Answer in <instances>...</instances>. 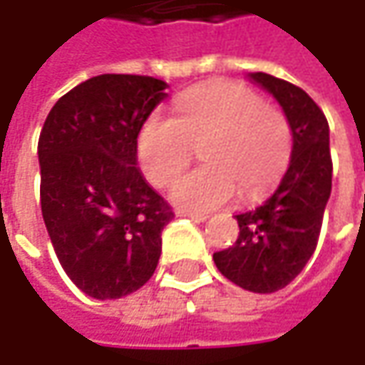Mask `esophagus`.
<instances>
[{"instance_id":"1","label":"esophagus","mask_w":365,"mask_h":365,"mask_svg":"<svg viewBox=\"0 0 365 365\" xmlns=\"http://www.w3.org/2000/svg\"><path fill=\"white\" fill-rule=\"evenodd\" d=\"M176 215L178 217H190L192 221H205L207 219L205 213H195V211H189V209H176Z\"/></svg>"}]
</instances>
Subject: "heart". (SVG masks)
Masks as SVG:
<instances>
[{
	"instance_id": "1",
	"label": "heart",
	"mask_w": 365,
	"mask_h": 365,
	"mask_svg": "<svg viewBox=\"0 0 365 365\" xmlns=\"http://www.w3.org/2000/svg\"><path fill=\"white\" fill-rule=\"evenodd\" d=\"M199 148L201 168L180 176L170 199L180 209L213 211L237 195L256 199L287 170L292 133L287 118L242 83H215L185 91L175 115L152 113L135 138L140 170L166 187Z\"/></svg>"
}]
</instances>
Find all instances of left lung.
<instances>
[{"label":"left lung","instance_id":"obj_1","mask_svg":"<svg viewBox=\"0 0 365 365\" xmlns=\"http://www.w3.org/2000/svg\"><path fill=\"white\" fill-rule=\"evenodd\" d=\"M250 78L282 107L292 132V154L272 197L235 215L240 235L232 247L215 252L213 259L233 284L268 294L290 284L315 252L331 195L333 162L329 123L321 107L288 81L266 73H252Z\"/></svg>","mask_w":365,"mask_h":365}]
</instances>
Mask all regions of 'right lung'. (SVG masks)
Returning <instances> with one entry per match:
<instances>
[{"mask_svg":"<svg viewBox=\"0 0 365 365\" xmlns=\"http://www.w3.org/2000/svg\"><path fill=\"white\" fill-rule=\"evenodd\" d=\"M166 83L99 75L63 95L38 140L40 205L66 276L93 299H121L158 266L170 205L138 170L135 138Z\"/></svg>","mask_w":365,"mask_h":365,"instance_id":"obj_1","label":"right lung"}]
</instances>
